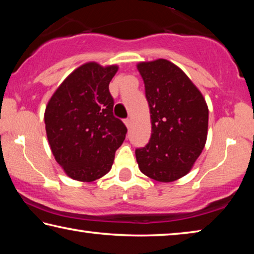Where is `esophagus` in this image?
<instances>
[{
    "mask_svg": "<svg viewBox=\"0 0 254 254\" xmlns=\"http://www.w3.org/2000/svg\"><path fill=\"white\" fill-rule=\"evenodd\" d=\"M124 123H126L127 127H131V119H126L124 120Z\"/></svg>",
    "mask_w": 254,
    "mask_h": 254,
    "instance_id": "esophagus-1",
    "label": "esophagus"
}]
</instances>
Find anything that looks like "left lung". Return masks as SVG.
Here are the masks:
<instances>
[{
	"label": "left lung",
	"mask_w": 254,
	"mask_h": 254,
	"mask_svg": "<svg viewBox=\"0 0 254 254\" xmlns=\"http://www.w3.org/2000/svg\"><path fill=\"white\" fill-rule=\"evenodd\" d=\"M150 117L151 137L135 150L141 173L169 183L189 173L207 137L208 109L186 74L166 59L140 63Z\"/></svg>",
	"instance_id": "1"
}]
</instances>
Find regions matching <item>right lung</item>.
<instances>
[{
	"label": "right lung",
	"instance_id": "obj_1",
	"mask_svg": "<svg viewBox=\"0 0 254 254\" xmlns=\"http://www.w3.org/2000/svg\"><path fill=\"white\" fill-rule=\"evenodd\" d=\"M118 66L88 63L74 70L57 88L45 112L51 151L65 173L93 182L109 173L127 127L113 115L109 85Z\"/></svg>",
	"mask_w": 254,
	"mask_h": 254
}]
</instances>
